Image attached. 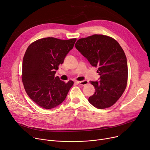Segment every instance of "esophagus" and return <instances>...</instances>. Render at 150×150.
I'll return each instance as SVG.
<instances>
[{
  "label": "esophagus",
  "mask_w": 150,
  "mask_h": 150,
  "mask_svg": "<svg viewBox=\"0 0 150 150\" xmlns=\"http://www.w3.org/2000/svg\"><path fill=\"white\" fill-rule=\"evenodd\" d=\"M77 82L81 85H85L88 83V81H77Z\"/></svg>",
  "instance_id": "34e87169"
}]
</instances>
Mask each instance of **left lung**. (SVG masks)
Here are the masks:
<instances>
[{
  "label": "left lung",
  "instance_id": "obj_1",
  "mask_svg": "<svg viewBox=\"0 0 150 150\" xmlns=\"http://www.w3.org/2000/svg\"><path fill=\"white\" fill-rule=\"evenodd\" d=\"M75 47L93 67L98 68L100 81L90 82L96 91L89 102L99 109L111 107L127 85L128 65L124 50L117 40L102 34L79 39Z\"/></svg>",
  "mask_w": 150,
  "mask_h": 150
}]
</instances>
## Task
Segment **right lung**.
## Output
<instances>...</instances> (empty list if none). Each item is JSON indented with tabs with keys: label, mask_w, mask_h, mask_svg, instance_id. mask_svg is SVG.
<instances>
[{
	"label": "right lung",
	"mask_w": 150,
	"mask_h": 150,
	"mask_svg": "<svg viewBox=\"0 0 150 150\" xmlns=\"http://www.w3.org/2000/svg\"><path fill=\"white\" fill-rule=\"evenodd\" d=\"M76 39L61 40L46 38L31 43L23 58L22 79L26 93L39 107L53 108L65 99L74 82L55 77Z\"/></svg>",
	"instance_id": "obj_1"
}]
</instances>
